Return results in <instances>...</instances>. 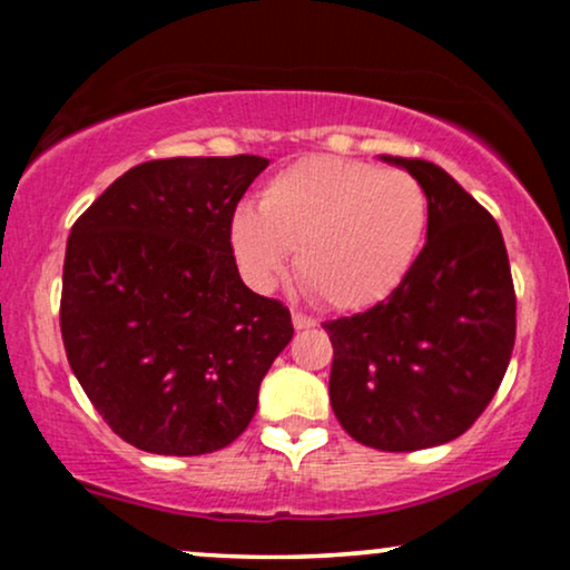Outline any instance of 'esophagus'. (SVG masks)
I'll use <instances>...</instances> for the list:
<instances>
[{"label": "esophagus", "instance_id": "obj_1", "mask_svg": "<svg viewBox=\"0 0 570 570\" xmlns=\"http://www.w3.org/2000/svg\"><path fill=\"white\" fill-rule=\"evenodd\" d=\"M292 324L294 330H311V326H316V318L307 316L303 311H292Z\"/></svg>", "mask_w": 570, "mask_h": 570}]
</instances>
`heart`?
I'll list each match as a JSON object with an SVG mask.
<instances>
[{"label":"heart","mask_w":570,"mask_h":570,"mask_svg":"<svg viewBox=\"0 0 570 570\" xmlns=\"http://www.w3.org/2000/svg\"><path fill=\"white\" fill-rule=\"evenodd\" d=\"M426 230V189L412 174L307 155L259 187L257 208H235L227 238L257 292H271L297 252L311 294L337 311H362L402 286Z\"/></svg>","instance_id":"1"}]
</instances>
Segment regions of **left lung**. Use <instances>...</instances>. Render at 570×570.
Returning a JSON list of instances; mask_svg holds the SVG:
<instances>
[{
    "label": "left lung",
    "mask_w": 570,
    "mask_h": 570,
    "mask_svg": "<svg viewBox=\"0 0 570 570\" xmlns=\"http://www.w3.org/2000/svg\"><path fill=\"white\" fill-rule=\"evenodd\" d=\"M429 198L426 246L370 311L326 322L330 402L356 442L385 453L436 448L482 415L509 367L517 299L495 219L444 168L391 158Z\"/></svg>",
    "instance_id": "obj_1"
}]
</instances>
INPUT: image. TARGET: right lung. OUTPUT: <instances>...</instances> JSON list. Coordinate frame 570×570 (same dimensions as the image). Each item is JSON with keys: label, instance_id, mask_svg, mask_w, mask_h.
I'll list each match as a JSON object with an SVG mask.
<instances>
[{"label": "right lung", "instance_id": "right-lung-1", "mask_svg": "<svg viewBox=\"0 0 570 570\" xmlns=\"http://www.w3.org/2000/svg\"><path fill=\"white\" fill-rule=\"evenodd\" d=\"M257 155L134 166L71 227L61 335L71 372L120 440L158 455L227 448L294 335L289 307L238 276L227 225Z\"/></svg>", "mask_w": 570, "mask_h": 570}]
</instances>
